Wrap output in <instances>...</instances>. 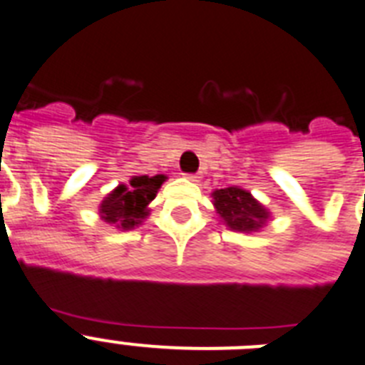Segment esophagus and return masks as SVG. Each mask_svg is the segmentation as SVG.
<instances>
[{
	"mask_svg": "<svg viewBox=\"0 0 365 365\" xmlns=\"http://www.w3.org/2000/svg\"><path fill=\"white\" fill-rule=\"evenodd\" d=\"M186 179L192 180V182H199V179H201V177L193 175V173H188V175H186Z\"/></svg>",
	"mask_w": 365,
	"mask_h": 365,
	"instance_id": "34e87169",
	"label": "esophagus"
}]
</instances>
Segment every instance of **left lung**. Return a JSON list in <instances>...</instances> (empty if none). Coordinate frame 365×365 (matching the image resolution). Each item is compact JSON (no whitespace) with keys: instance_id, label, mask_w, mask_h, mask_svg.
Masks as SVG:
<instances>
[{"instance_id":"obj_1","label":"left lung","mask_w":365,"mask_h":365,"mask_svg":"<svg viewBox=\"0 0 365 365\" xmlns=\"http://www.w3.org/2000/svg\"><path fill=\"white\" fill-rule=\"evenodd\" d=\"M212 199L219 221L232 232H243V234L259 232L261 228L267 227L270 219V212L265 206L241 186L214 190Z\"/></svg>"}]
</instances>
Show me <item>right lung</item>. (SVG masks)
Listing matches in <instances>:
<instances>
[{
	"mask_svg": "<svg viewBox=\"0 0 365 365\" xmlns=\"http://www.w3.org/2000/svg\"><path fill=\"white\" fill-rule=\"evenodd\" d=\"M166 179L163 173L153 177L133 175L130 186L118 185L100 202V219L118 230H133L150 215V202L157 197V192Z\"/></svg>",
	"mask_w": 365,
	"mask_h": 365,
	"instance_id": "right-lung-1",
	"label": "right lung"
}]
</instances>
